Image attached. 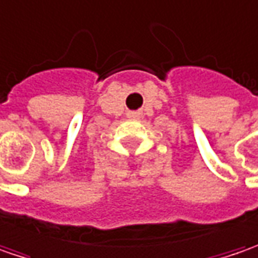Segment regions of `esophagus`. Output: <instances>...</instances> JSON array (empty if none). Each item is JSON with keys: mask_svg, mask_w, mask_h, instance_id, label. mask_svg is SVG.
Here are the masks:
<instances>
[{"mask_svg": "<svg viewBox=\"0 0 258 258\" xmlns=\"http://www.w3.org/2000/svg\"><path fill=\"white\" fill-rule=\"evenodd\" d=\"M131 116H132V117H136V116H138V113H136V111H134V113H131Z\"/></svg>", "mask_w": 258, "mask_h": 258, "instance_id": "obj_1", "label": "esophagus"}]
</instances>
